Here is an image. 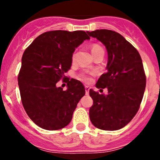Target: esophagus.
Masks as SVG:
<instances>
[{"instance_id":"34e87169","label":"esophagus","mask_w":160,"mask_h":160,"mask_svg":"<svg viewBox=\"0 0 160 160\" xmlns=\"http://www.w3.org/2000/svg\"><path fill=\"white\" fill-rule=\"evenodd\" d=\"M89 90H90V87L89 86H85V92H86L87 95L89 93Z\"/></svg>"}]
</instances>
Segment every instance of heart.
I'll list each match as a JSON object with an SVG mask.
<instances>
[{
	"label": "heart",
	"mask_w": 160,
	"mask_h": 160,
	"mask_svg": "<svg viewBox=\"0 0 160 160\" xmlns=\"http://www.w3.org/2000/svg\"><path fill=\"white\" fill-rule=\"evenodd\" d=\"M102 49V48H101L100 46H98V45H93L91 47V52H92V53H93V52L97 51V50H98V49ZM78 78L84 82H90V80H91V77H90V74L87 73V72H82V73L79 74Z\"/></svg>",
	"instance_id": "heart-1"
}]
</instances>
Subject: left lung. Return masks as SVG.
<instances>
[{"label": "left lung", "mask_w": 160, "mask_h": 160, "mask_svg": "<svg viewBox=\"0 0 160 160\" xmlns=\"http://www.w3.org/2000/svg\"><path fill=\"white\" fill-rule=\"evenodd\" d=\"M88 34L102 42L108 52L107 72L96 83L97 88H107L108 94L90 90L93 101L90 119L100 129L118 130L139 109L146 83L142 61L137 49L118 32L98 29Z\"/></svg>", "instance_id": "left-lung-1"}]
</instances>
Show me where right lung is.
Wrapping results in <instances>:
<instances>
[{"instance_id":"obj_1","label":"right lung","mask_w":160,"mask_h":160,"mask_svg":"<svg viewBox=\"0 0 160 160\" xmlns=\"http://www.w3.org/2000/svg\"><path fill=\"white\" fill-rule=\"evenodd\" d=\"M90 37L83 31H50L37 37L24 52L18 74L23 107L40 128L53 131L69 125L77 104L84 96L83 83L67 80V89L57 88L70 69L72 53Z\"/></svg>"}]
</instances>
